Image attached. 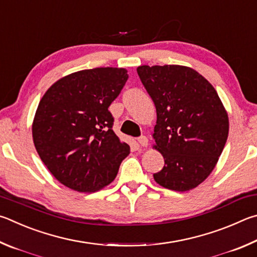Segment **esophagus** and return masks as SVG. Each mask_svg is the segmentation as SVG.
Here are the masks:
<instances>
[{"instance_id": "34e87169", "label": "esophagus", "mask_w": 257, "mask_h": 257, "mask_svg": "<svg viewBox=\"0 0 257 257\" xmlns=\"http://www.w3.org/2000/svg\"><path fill=\"white\" fill-rule=\"evenodd\" d=\"M138 142H139V145H140L143 148L148 147V138L145 137V136L138 138Z\"/></svg>"}]
</instances>
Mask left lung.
<instances>
[{
  "label": "left lung",
  "instance_id": "obj_1",
  "mask_svg": "<svg viewBox=\"0 0 257 257\" xmlns=\"http://www.w3.org/2000/svg\"><path fill=\"white\" fill-rule=\"evenodd\" d=\"M138 74L155 102L156 148L165 159L154 174L165 188L186 192L212 173L229 132L227 110L204 76L183 65H142Z\"/></svg>",
  "mask_w": 257,
  "mask_h": 257
}]
</instances>
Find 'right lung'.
<instances>
[{
	"label": "right lung",
	"instance_id": "obj_1",
	"mask_svg": "<svg viewBox=\"0 0 257 257\" xmlns=\"http://www.w3.org/2000/svg\"><path fill=\"white\" fill-rule=\"evenodd\" d=\"M128 79L119 67L74 72L40 99L33 121L36 150L51 174L73 191L91 193L114 181L130 146L112 131L108 107Z\"/></svg>",
	"mask_w": 257,
	"mask_h": 257
}]
</instances>
